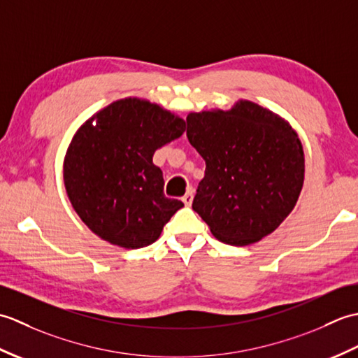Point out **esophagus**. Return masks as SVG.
Segmentation results:
<instances>
[{
	"mask_svg": "<svg viewBox=\"0 0 358 358\" xmlns=\"http://www.w3.org/2000/svg\"><path fill=\"white\" fill-rule=\"evenodd\" d=\"M192 200H194V192H192V191H187V192L185 194L183 199H181V201H183V203L186 204V206H191Z\"/></svg>",
	"mask_w": 358,
	"mask_h": 358,
	"instance_id": "1",
	"label": "esophagus"
}]
</instances>
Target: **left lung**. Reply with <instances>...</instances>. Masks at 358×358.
<instances>
[{"label": "left lung", "mask_w": 358, "mask_h": 358, "mask_svg": "<svg viewBox=\"0 0 358 358\" xmlns=\"http://www.w3.org/2000/svg\"><path fill=\"white\" fill-rule=\"evenodd\" d=\"M189 143L206 163L192 209L226 245L248 246L291 214L305 181V154L292 126L249 100L191 112Z\"/></svg>", "instance_id": "1"}]
</instances>
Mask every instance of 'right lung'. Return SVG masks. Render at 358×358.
Here are the masks:
<instances>
[{
    "mask_svg": "<svg viewBox=\"0 0 358 358\" xmlns=\"http://www.w3.org/2000/svg\"><path fill=\"white\" fill-rule=\"evenodd\" d=\"M185 131L183 118L136 96L121 98L87 118L63 163L66 192L83 223L124 249L157 241L185 204L164 196L163 172L152 157Z\"/></svg>",
    "mask_w": 358,
    "mask_h": 358,
    "instance_id": "add662e5",
    "label": "right lung"
}]
</instances>
